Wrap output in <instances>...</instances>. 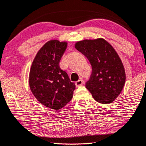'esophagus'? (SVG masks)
Returning a JSON list of instances; mask_svg holds the SVG:
<instances>
[{"label":"esophagus","mask_w":146,"mask_h":146,"mask_svg":"<svg viewBox=\"0 0 146 146\" xmlns=\"http://www.w3.org/2000/svg\"><path fill=\"white\" fill-rule=\"evenodd\" d=\"M83 83H84V81H83V79H79L78 81L75 82V85H76L77 87H79V86H81V85H82Z\"/></svg>","instance_id":"1"}]
</instances>
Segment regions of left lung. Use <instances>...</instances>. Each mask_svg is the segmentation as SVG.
Masks as SVG:
<instances>
[{"mask_svg":"<svg viewBox=\"0 0 146 146\" xmlns=\"http://www.w3.org/2000/svg\"><path fill=\"white\" fill-rule=\"evenodd\" d=\"M75 48L90 62L92 73L85 87L101 104H110L120 94L125 81L123 63L113 46L104 38L83 40Z\"/></svg>","mask_w":146,"mask_h":146,"instance_id":"left-lung-1","label":"left lung"}]
</instances>
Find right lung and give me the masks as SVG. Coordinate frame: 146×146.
Masks as SVG:
<instances>
[{"mask_svg":"<svg viewBox=\"0 0 146 146\" xmlns=\"http://www.w3.org/2000/svg\"><path fill=\"white\" fill-rule=\"evenodd\" d=\"M66 42L49 40L35 56L29 74V85L33 94L44 106L58 110L73 98L75 85L67 73L59 67L67 48Z\"/></svg>","mask_w":146,"mask_h":146,"instance_id":"1","label":"right lung"}]
</instances>
